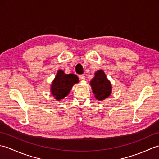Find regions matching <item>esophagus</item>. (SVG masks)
<instances>
[{
	"label": "esophagus",
	"instance_id": "esophagus-1",
	"mask_svg": "<svg viewBox=\"0 0 159 159\" xmlns=\"http://www.w3.org/2000/svg\"><path fill=\"white\" fill-rule=\"evenodd\" d=\"M79 79H80L81 80H84V79H85V76H84V75H79Z\"/></svg>",
	"mask_w": 159,
	"mask_h": 159
}]
</instances>
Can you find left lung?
Listing matches in <instances>:
<instances>
[{"label":"left lung","instance_id":"8db88e82","mask_svg":"<svg viewBox=\"0 0 159 159\" xmlns=\"http://www.w3.org/2000/svg\"><path fill=\"white\" fill-rule=\"evenodd\" d=\"M90 84L98 100H104L108 98L112 93L111 83L106 78L102 70H99L95 73L94 78L91 80Z\"/></svg>","mask_w":159,"mask_h":159}]
</instances>
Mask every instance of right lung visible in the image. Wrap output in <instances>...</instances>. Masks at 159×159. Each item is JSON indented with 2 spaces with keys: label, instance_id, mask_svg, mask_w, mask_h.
<instances>
[{
  "label": "right lung",
  "instance_id": "1",
  "mask_svg": "<svg viewBox=\"0 0 159 159\" xmlns=\"http://www.w3.org/2000/svg\"><path fill=\"white\" fill-rule=\"evenodd\" d=\"M79 78L74 74L66 75L59 70L51 85V91L55 99L57 101L64 99L69 94L72 86L79 83Z\"/></svg>",
  "mask_w": 159,
  "mask_h": 159
}]
</instances>
